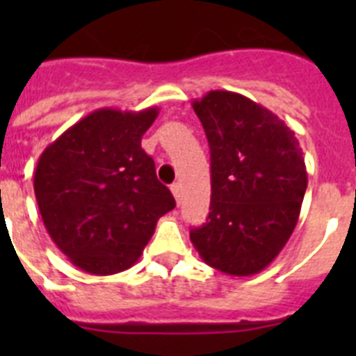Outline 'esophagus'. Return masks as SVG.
<instances>
[{
	"label": "esophagus",
	"mask_w": 356,
	"mask_h": 356,
	"mask_svg": "<svg viewBox=\"0 0 356 356\" xmlns=\"http://www.w3.org/2000/svg\"><path fill=\"white\" fill-rule=\"evenodd\" d=\"M171 193H172V196H175V200L180 203V200H181V184H178V181H176V184H172L171 185Z\"/></svg>",
	"instance_id": "obj_1"
}]
</instances>
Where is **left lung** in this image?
I'll use <instances>...</instances> for the list:
<instances>
[{
	"instance_id": "obj_1",
	"label": "left lung",
	"mask_w": 356,
	"mask_h": 356,
	"mask_svg": "<svg viewBox=\"0 0 356 356\" xmlns=\"http://www.w3.org/2000/svg\"><path fill=\"white\" fill-rule=\"evenodd\" d=\"M210 146V212L191 229L217 271L251 276L284 250L300 217L308 176L294 131L271 110L229 90L193 102Z\"/></svg>"
}]
</instances>
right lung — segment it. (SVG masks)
Here are the masks:
<instances>
[{
    "mask_svg": "<svg viewBox=\"0 0 356 356\" xmlns=\"http://www.w3.org/2000/svg\"><path fill=\"white\" fill-rule=\"evenodd\" d=\"M159 108L85 115L42 151L33 188L49 237L72 264L97 276L139 260L156 221L176 207L140 139Z\"/></svg>",
    "mask_w": 356,
    "mask_h": 356,
    "instance_id": "add662e5",
    "label": "right lung"
}]
</instances>
